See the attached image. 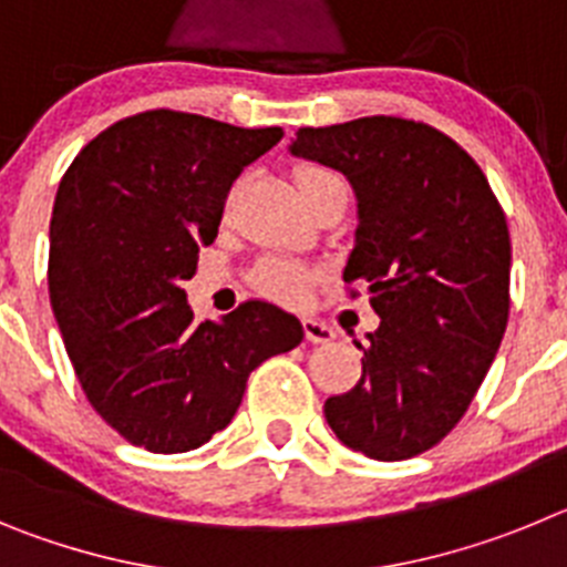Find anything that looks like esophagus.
<instances>
[{
    "label": "esophagus",
    "instance_id": "34e87169",
    "mask_svg": "<svg viewBox=\"0 0 567 567\" xmlns=\"http://www.w3.org/2000/svg\"><path fill=\"white\" fill-rule=\"evenodd\" d=\"M303 332H307V338L312 340V343H332L334 340V329L318 318L303 320Z\"/></svg>",
    "mask_w": 567,
    "mask_h": 567
}]
</instances>
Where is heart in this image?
Returning <instances> with one entry per match:
<instances>
[{
	"mask_svg": "<svg viewBox=\"0 0 567 567\" xmlns=\"http://www.w3.org/2000/svg\"><path fill=\"white\" fill-rule=\"evenodd\" d=\"M295 184H298L300 195H303V202H307L309 209H312L329 189L343 187V182H340L338 175H334L332 169L320 167V164H300V167L295 169ZM249 278H252V287L258 289L260 295L280 300V303H300V300H307V295L312 292L320 272L307 267V264H300V260L267 255V258H260L258 264H255Z\"/></svg>",
	"mask_w": 567,
	"mask_h": 567,
	"instance_id": "1",
	"label": "heart"
}]
</instances>
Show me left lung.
<instances>
[{"instance_id":"left-lung-1","label":"left lung","mask_w":567,"mask_h":567,"mask_svg":"<svg viewBox=\"0 0 567 567\" xmlns=\"http://www.w3.org/2000/svg\"><path fill=\"white\" fill-rule=\"evenodd\" d=\"M295 155L340 169L358 195L346 292L363 284L380 327L363 374L323 405L354 452L394 463L429 452L468 412L511 307V238L480 164L414 118L300 127Z\"/></svg>"}]
</instances>
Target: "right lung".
Returning <instances> with one entry per match:
<instances>
[{"label": "right lung", "instance_id": "1", "mask_svg": "<svg viewBox=\"0 0 567 567\" xmlns=\"http://www.w3.org/2000/svg\"><path fill=\"white\" fill-rule=\"evenodd\" d=\"M280 138V127L147 110L110 124L64 173L50 303L90 405L127 443L198 449L235 417L249 372L303 340L300 320L269 300L213 323L184 289L240 169Z\"/></svg>", "mask_w": 567, "mask_h": 567}]
</instances>
